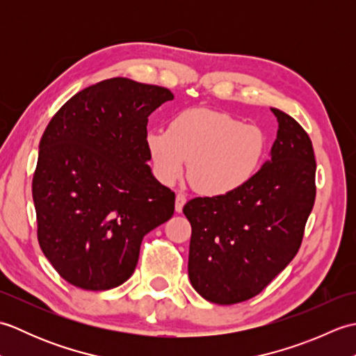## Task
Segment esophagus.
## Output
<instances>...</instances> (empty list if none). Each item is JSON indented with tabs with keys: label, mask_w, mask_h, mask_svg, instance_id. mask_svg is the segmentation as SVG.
<instances>
[{
	"label": "esophagus",
	"mask_w": 356,
	"mask_h": 356,
	"mask_svg": "<svg viewBox=\"0 0 356 356\" xmlns=\"http://www.w3.org/2000/svg\"><path fill=\"white\" fill-rule=\"evenodd\" d=\"M186 203V195L182 193H177L176 195V213H182V209Z\"/></svg>",
	"instance_id": "1"
}]
</instances>
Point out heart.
I'll return each instance as SVG.
<instances>
[{"mask_svg": "<svg viewBox=\"0 0 356 356\" xmlns=\"http://www.w3.org/2000/svg\"><path fill=\"white\" fill-rule=\"evenodd\" d=\"M266 145L261 128L208 108L179 111L168 130L151 128L145 134V148L159 182L176 184L190 162L191 184L207 197H225L251 184Z\"/></svg>", "mask_w": 356, "mask_h": 356, "instance_id": "1", "label": "heart"}]
</instances>
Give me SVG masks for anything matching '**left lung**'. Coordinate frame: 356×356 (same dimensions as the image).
<instances>
[{"mask_svg": "<svg viewBox=\"0 0 356 356\" xmlns=\"http://www.w3.org/2000/svg\"><path fill=\"white\" fill-rule=\"evenodd\" d=\"M270 111L277 138L252 182L184 207L193 229L188 275L211 303L236 305L260 293L297 255L314 208L312 142L297 120Z\"/></svg>", "mask_w": 356, "mask_h": 356, "instance_id": "obj_1", "label": "left lung"}]
</instances>
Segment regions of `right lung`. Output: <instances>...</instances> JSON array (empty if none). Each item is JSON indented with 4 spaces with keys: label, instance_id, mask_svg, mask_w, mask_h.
<instances>
[{
    "label": "right lung",
    "instance_id": "obj_1",
    "mask_svg": "<svg viewBox=\"0 0 356 356\" xmlns=\"http://www.w3.org/2000/svg\"><path fill=\"white\" fill-rule=\"evenodd\" d=\"M168 88L111 78L67 101L45 128L32 184L38 241L65 282L125 283L145 234L170 220L176 195L153 176L148 116Z\"/></svg>",
    "mask_w": 356,
    "mask_h": 356
}]
</instances>
